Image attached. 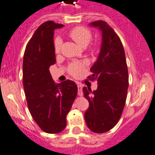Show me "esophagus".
I'll use <instances>...</instances> for the list:
<instances>
[{
    "label": "esophagus",
    "mask_w": 155,
    "mask_h": 155,
    "mask_svg": "<svg viewBox=\"0 0 155 155\" xmlns=\"http://www.w3.org/2000/svg\"><path fill=\"white\" fill-rule=\"evenodd\" d=\"M78 87V94H79V96L83 95V92H82V85H80V84H77Z\"/></svg>",
    "instance_id": "obj_1"
}]
</instances>
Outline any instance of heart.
I'll list each match as a JSON object with an SVG mask.
<instances>
[{
  "label": "heart",
  "mask_w": 155,
  "mask_h": 155,
  "mask_svg": "<svg viewBox=\"0 0 155 155\" xmlns=\"http://www.w3.org/2000/svg\"><path fill=\"white\" fill-rule=\"evenodd\" d=\"M69 35L74 41H76L79 46L82 48H85L91 39V33L88 28L85 27H76L69 33ZM61 38H57L54 41V51L55 53L58 54L61 51ZM84 67L85 64L80 62H73L70 64L68 67L69 73L73 76H79L82 74L84 72Z\"/></svg>",
  "instance_id": "obj_1"
}]
</instances>
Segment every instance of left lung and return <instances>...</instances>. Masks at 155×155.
Wrapping results in <instances>:
<instances>
[{"instance_id":"8db88e82","label":"left lung","mask_w":155,"mask_h":155,"mask_svg":"<svg viewBox=\"0 0 155 155\" xmlns=\"http://www.w3.org/2000/svg\"><path fill=\"white\" fill-rule=\"evenodd\" d=\"M100 30V53L90 71L91 80H96L97 88H82L89 107L85 113L87 127L95 133H104L114 128L119 121L127 96L128 69L125 51L120 38L112 28L102 20L89 24Z\"/></svg>"}]
</instances>
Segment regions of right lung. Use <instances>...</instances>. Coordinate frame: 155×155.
Listing matches in <instances>:
<instances>
[{"label":"right lung","mask_w":155,"mask_h":155,"mask_svg":"<svg viewBox=\"0 0 155 155\" xmlns=\"http://www.w3.org/2000/svg\"><path fill=\"white\" fill-rule=\"evenodd\" d=\"M64 25L47 21L36 29L25 48L22 79L28 110L38 127L51 134L61 133L78 92L69 80L56 84L49 67L56 63L54 31Z\"/></svg>","instance_id":"add662e5"}]
</instances>
